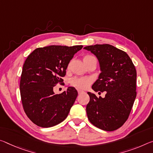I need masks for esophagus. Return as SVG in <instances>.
Segmentation results:
<instances>
[{"mask_svg": "<svg viewBox=\"0 0 153 153\" xmlns=\"http://www.w3.org/2000/svg\"><path fill=\"white\" fill-rule=\"evenodd\" d=\"M77 93H78V94H82V93H84V91H81V90H77Z\"/></svg>", "mask_w": 153, "mask_h": 153, "instance_id": "1", "label": "esophagus"}]
</instances>
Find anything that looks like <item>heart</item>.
<instances>
[{
  "label": "heart",
  "instance_id": "1",
  "mask_svg": "<svg viewBox=\"0 0 153 153\" xmlns=\"http://www.w3.org/2000/svg\"><path fill=\"white\" fill-rule=\"evenodd\" d=\"M93 56L91 55H86L84 56V62L88 61V60L93 59ZM92 82V79L88 77H75L73 78L71 81V85L75 87H76L77 88L79 89H86L88 87L91 85Z\"/></svg>",
  "mask_w": 153,
  "mask_h": 153
}]
</instances>
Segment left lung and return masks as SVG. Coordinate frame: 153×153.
Listing matches in <instances>:
<instances>
[{"mask_svg":"<svg viewBox=\"0 0 153 153\" xmlns=\"http://www.w3.org/2000/svg\"><path fill=\"white\" fill-rule=\"evenodd\" d=\"M84 49L96 56L100 65L101 74L92 88L106 93L102 98L88 92L87 116L99 129L112 131L123 126L132 109L136 97V69L127 53L111 45L96 44Z\"/></svg>","mask_w":153,"mask_h":153,"instance_id":"obj_1","label":"left lung"}]
</instances>
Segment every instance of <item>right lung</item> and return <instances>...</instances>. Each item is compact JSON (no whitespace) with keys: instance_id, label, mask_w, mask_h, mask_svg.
I'll use <instances>...</instances> for the list:
<instances>
[{"instance_id":"obj_1","label":"right lung","mask_w":153,"mask_h":153,"mask_svg":"<svg viewBox=\"0 0 153 153\" xmlns=\"http://www.w3.org/2000/svg\"><path fill=\"white\" fill-rule=\"evenodd\" d=\"M83 46L50 45L39 48L28 55L23 65L20 90L26 114L41 127H51L62 122L77 96L74 87L55 94L53 88L62 79L74 54Z\"/></svg>"}]
</instances>
